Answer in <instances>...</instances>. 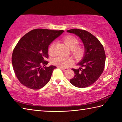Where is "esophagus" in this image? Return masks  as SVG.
I'll list each match as a JSON object with an SVG mask.
<instances>
[{"instance_id": "esophagus-1", "label": "esophagus", "mask_w": 122, "mask_h": 122, "mask_svg": "<svg viewBox=\"0 0 122 122\" xmlns=\"http://www.w3.org/2000/svg\"><path fill=\"white\" fill-rule=\"evenodd\" d=\"M59 69H61V70H63L64 71H66L68 70V68H63V67H58Z\"/></svg>"}]
</instances>
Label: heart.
I'll list each match as a JSON object with an SVG mask.
<instances>
[{
    "mask_svg": "<svg viewBox=\"0 0 122 122\" xmlns=\"http://www.w3.org/2000/svg\"><path fill=\"white\" fill-rule=\"evenodd\" d=\"M65 44L70 49H73L74 54L76 56H80L82 53V49L80 46L76 47L79 43V41L77 38L72 36H67L64 38ZM54 46L55 43L53 42L50 44L48 49V52L49 55L53 56L54 55ZM72 63V59L71 58L59 56L55 57L52 61L53 64L58 66V67H67Z\"/></svg>",
    "mask_w": 122,
    "mask_h": 122,
    "instance_id": "obj_1",
    "label": "heart"
}]
</instances>
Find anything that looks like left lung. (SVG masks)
Returning a JSON list of instances; mask_svg holds the SVG:
<instances>
[{"instance_id": "obj_1", "label": "left lung", "mask_w": 122, "mask_h": 122, "mask_svg": "<svg viewBox=\"0 0 122 122\" xmlns=\"http://www.w3.org/2000/svg\"><path fill=\"white\" fill-rule=\"evenodd\" d=\"M67 32L78 36L85 49L84 56L77 64L80 67L72 69L74 76L70 82L75 87L85 88L94 83L103 71L106 61L103 46L97 37L84 30L72 29Z\"/></svg>"}]
</instances>
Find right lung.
Wrapping results in <instances>:
<instances>
[{
    "label": "right lung",
    "instance_id": "right-lung-1",
    "mask_svg": "<svg viewBox=\"0 0 122 122\" xmlns=\"http://www.w3.org/2000/svg\"><path fill=\"white\" fill-rule=\"evenodd\" d=\"M64 30L36 29L19 40L12 57L14 73L21 84L32 89L43 87L56 66L46 67L49 46Z\"/></svg>",
    "mask_w": 122,
    "mask_h": 122
}]
</instances>
